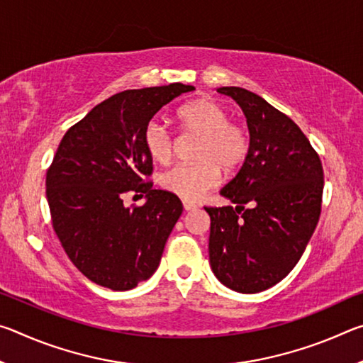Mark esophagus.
<instances>
[{
	"label": "esophagus",
	"instance_id": "obj_1",
	"mask_svg": "<svg viewBox=\"0 0 363 363\" xmlns=\"http://www.w3.org/2000/svg\"><path fill=\"white\" fill-rule=\"evenodd\" d=\"M182 205H184V210H186V211H194V210H196V208H199L195 203H192V201H187V200H184Z\"/></svg>",
	"mask_w": 363,
	"mask_h": 363
}]
</instances>
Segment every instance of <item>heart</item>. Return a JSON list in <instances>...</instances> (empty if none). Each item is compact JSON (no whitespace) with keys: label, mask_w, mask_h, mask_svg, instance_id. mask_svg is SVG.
I'll use <instances>...</instances> for the list:
<instances>
[{"label":"heart","mask_w":363,"mask_h":363,"mask_svg":"<svg viewBox=\"0 0 363 363\" xmlns=\"http://www.w3.org/2000/svg\"><path fill=\"white\" fill-rule=\"evenodd\" d=\"M186 133L201 136L195 158L199 163L176 164L160 176V186L182 200L194 201L218 186L219 168L233 173L242 167L250 152V134L242 125L230 121L223 104L201 97L184 106L177 113ZM144 147L157 163H168L173 155V133L163 121L150 120L144 128Z\"/></svg>","instance_id":"1"}]
</instances>
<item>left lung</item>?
I'll return each instance as SVG.
<instances>
[{"label":"left lung","instance_id":"8db88e82","mask_svg":"<svg viewBox=\"0 0 363 363\" xmlns=\"http://www.w3.org/2000/svg\"><path fill=\"white\" fill-rule=\"evenodd\" d=\"M218 93L242 107L250 152L220 189L237 206H205L210 264L230 290L259 293L284 280L303 256L320 218L323 168L290 116L248 89L224 86Z\"/></svg>","mask_w":363,"mask_h":363}]
</instances>
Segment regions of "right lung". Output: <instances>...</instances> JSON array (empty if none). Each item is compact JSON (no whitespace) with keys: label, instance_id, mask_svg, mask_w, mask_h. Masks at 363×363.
I'll use <instances>...</instances> for the list:
<instances>
[{"label":"right lung","instance_id":"obj_1","mask_svg":"<svg viewBox=\"0 0 363 363\" xmlns=\"http://www.w3.org/2000/svg\"><path fill=\"white\" fill-rule=\"evenodd\" d=\"M194 89L173 83L123 91L60 140L46 173L52 227L70 261L94 284L126 291L157 270L182 203L147 181L153 164L144 128L163 106ZM126 194H145L147 201L128 208Z\"/></svg>","mask_w":363,"mask_h":363}]
</instances>
